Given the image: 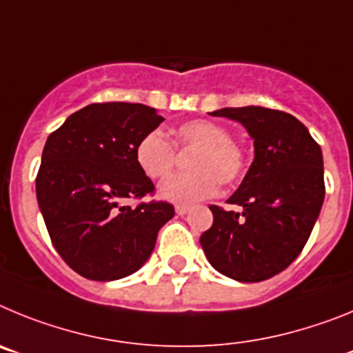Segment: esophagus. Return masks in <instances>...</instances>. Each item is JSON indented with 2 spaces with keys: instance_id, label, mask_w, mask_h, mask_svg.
<instances>
[{
  "instance_id": "1",
  "label": "esophagus",
  "mask_w": 353,
  "mask_h": 353,
  "mask_svg": "<svg viewBox=\"0 0 353 353\" xmlns=\"http://www.w3.org/2000/svg\"><path fill=\"white\" fill-rule=\"evenodd\" d=\"M174 210H176V214L179 215H185L187 212L191 210V208L187 207V205H176V207H174Z\"/></svg>"
}]
</instances>
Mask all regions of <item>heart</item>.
Wrapping results in <instances>:
<instances>
[{"label":"heart","instance_id":"b5f03b06","mask_svg":"<svg viewBox=\"0 0 353 353\" xmlns=\"http://www.w3.org/2000/svg\"><path fill=\"white\" fill-rule=\"evenodd\" d=\"M192 150L191 173L176 174L159 185L161 198L173 203H196L210 198L221 183H232L242 173L244 154L219 123L191 120L171 132V143L159 130L145 134L136 145L134 157L139 170L152 180L164 179L174 166V149Z\"/></svg>","mask_w":353,"mask_h":353}]
</instances>
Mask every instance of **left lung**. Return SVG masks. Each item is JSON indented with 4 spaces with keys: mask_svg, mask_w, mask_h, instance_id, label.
<instances>
[{
    "mask_svg": "<svg viewBox=\"0 0 353 353\" xmlns=\"http://www.w3.org/2000/svg\"><path fill=\"white\" fill-rule=\"evenodd\" d=\"M212 117L242 123L254 145V161L226 203L212 205L214 224L199 236L217 272L240 283L265 281L301 254L325 198L322 148L295 117L245 105Z\"/></svg>",
    "mask_w": 353,
    "mask_h": 353,
    "instance_id": "left-lung-1",
    "label": "left lung"
}]
</instances>
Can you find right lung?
<instances>
[{"label":"right lung","mask_w":353,"mask_h":353,"mask_svg":"<svg viewBox=\"0 0 353 353\" xmlns=\"http://www.w3.org/2000/svg\"><path fill=\"white\" fill-rule=\"evenodd\" d=\"M164 118L129 102L90 104L51 134L37 174V199L56 251L92 281H117L139 270L157 233L174 215L166 201L121 207L154 192L134 152Z\"/></svg>","instance_id":"right-lung-1"}]
</instances>
